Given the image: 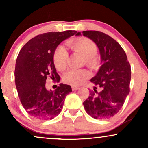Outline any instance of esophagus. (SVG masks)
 I'll return each mask as SVG.
<instances>
[{"instance_id": "34e87169", "label": "esophagus", "mask_w": 148, "mask_h": 148, "mask_svg": "<svg viewBox=\"0 0 148 148\" xmlns=\"http://www.w3.org/2000/svg\"><path fill=\"white\" fill-rule=\"evenodd\" d=\"M80 88V87L79 86H72V89L73 90H79Z\"/></svg>"}]
</instances>
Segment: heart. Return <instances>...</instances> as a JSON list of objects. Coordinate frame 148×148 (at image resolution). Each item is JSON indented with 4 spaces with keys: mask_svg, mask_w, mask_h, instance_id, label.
<instances>
[{
    "mask_svg": "<svg viewBox=\"0 0 148 148\" xmlns=\"http://www.w3.org/2000/svg\"><path fill=\"white\" fill-rule=\"evenodd\" d=\"M67 45L73 50L81 53L85 57L88 66L94 67L97 62L96 54L97 47L94 42L88 38H79L70 40ZM69 54L65 48L60 46L56 49L53 53V62L56 67L59 70H63L67 67ZM90 76L89 72L84 69H71L64 73L63 81L72 86H80L83 84Z\"/></svg>",
    "mask_w": 148,
    "mask_h": 148,
    "instance_id": "obj_1",
    "label": "heart"
}]
</instances>
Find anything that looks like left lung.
Listing matches in <instances>:
<instances>
[{
  "mask_svg": "<svg viewBox=\"0 0 148 148\" xmlns=\"http://www.w3.org/2000/svg\"><path fill=\"white\" fill-rule=\"evenodd\" d=\"M76 35L94 42L101 56V67L90 81L101 90L97 92L94 87V92H90L84 102L85 110L93 118H111L121 109L130 93L131 66L126 53L114 39L102 32L86 30Z\"/></svg>",
  "mask_w": 148,
  "mask_h": 148,
  "instance_id": "1",
  "label": "left lung"
}]
</instances>
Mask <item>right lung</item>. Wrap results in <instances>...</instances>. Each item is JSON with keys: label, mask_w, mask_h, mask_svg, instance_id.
I'll list each match as a JSON object with an SVG mask.
<instances>
[{"label": "right lung", "mask_w": 148, "mask_h": 148, "mask_svg": "<svg viewBox=\"0 0 148 148\" xmlns=\"http://www.w3.org/2000/svg\"><path fill=\"white\" fill-rule=\"evenodd\" d=\"M76 33L75 30L50 32L39 35L21 49L16 61L14 78L18 97L30 116L40 120L58 115L70 86L60 84L55 90L45 86L47 76L60 81L53 62V53L60 44Z\"/></svg>", "instance_id": "right-lung-1"}]
</instances>
